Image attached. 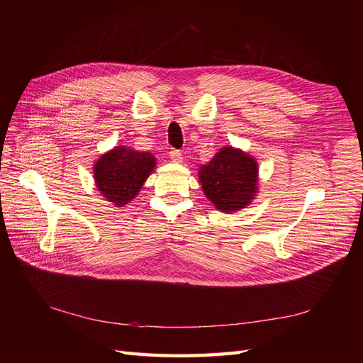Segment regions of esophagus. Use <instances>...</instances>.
<instances>
[{
  "label": "esophagus",
  "mask_w": 363,
  "mask_h": 363,
  "mask_svg": "<svg viewBox=\"0 0 363 363\" xmlns=\"http://www.w3.org/2000/svg\"><path fill=\"white\" fill-rule=\"evenodd\" d=\"M169 157L174 163H182L183 162V155L179 150H171L169 151Z\"/></svg>",
  "instance_id": "34e87169"
}]
</instances>
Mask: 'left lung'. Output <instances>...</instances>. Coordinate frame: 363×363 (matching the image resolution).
<instances>
[{
    "mask_svg": "<svg viewBox=\"0 0 363 363\" xmlns=\"http://www.w3.org/2000/svg\"><path fill=\"white\" fill-rule=\"evenodd\" d=\"M257 162L242 150L224 147L200 168L203 192L218 211L230 213L248 206L257 194Z\"/></svg>",
    "mask_w": 363,
    "mask_h": 363,
    "instance_id": "left-lung-1",
    "label": "left lung"
}]
</instances>
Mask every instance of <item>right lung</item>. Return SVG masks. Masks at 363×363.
Segmentation results:
<instances>
[{"mask_svg":"<svg viewBox=\"0 0 363 363\" xmlns=\"http://www.w3.org/2000/svg\"><path fill=\"white\" fill-rule=\"evenodd\" d=\"M155 167L156 157L151 152L121 145L95 162L94 179L98 191L107 201L124 207L139 194Z\"/></svg>","mask_w":363,"mask_h":363,"instance_id":"1","label":"right lung"}]
</instances>
